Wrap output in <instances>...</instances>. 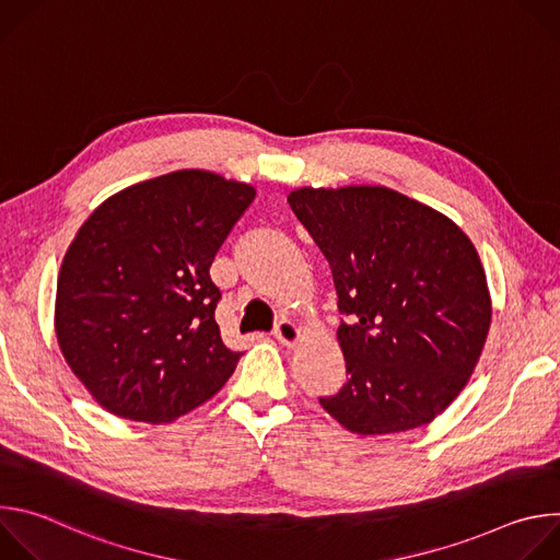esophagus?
Segmentation results:
<instances>
[{"label": "esophagus", "instance_id": "obj_1", "mask_svg": "<svg viewBox=\"0 0 560 560\" xmlns=\"http://www.w3.org/2000/svg\"><path fill=\"white\" fill-rule=\"evenodd\" d=\"M275 339L285 348H294L301 343V330L290 322H279L275 328Z\"/></svg>", "mask_w": 560, "mask_h": 560}]
</instances>
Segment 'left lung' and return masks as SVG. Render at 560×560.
I'll return each instance as SVG.
<instances>
[{"label":"left lung","mask_w":560,"mask_h":560,"mask_svg":"<svg viewBox=\"0 0 560 560\" xmlns=\"http://www.w3.org/2000/svg\"><path fill=\"white\" fill-rule=\"evenodd\" d=\"M296 219L330 264L348 381L318 398L346 430L396 434L434 421L483 352L492 299L469 236L383 186L299 188Z\"/></svg>","instance_id":"8db88e82"}]
</instances>
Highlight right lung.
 Instances as JSON below:
<instances>
[{
    "label": "right lung",
    "instance_id": "add662e5",
    "mask_svg": "<svg viewBox=\"0 0 560 560\" xmlns=\"http://www.w3.org/2000/svg\"><path fill=\"white\" fill-rule=\"evenodd\" d=\"M250 184L177 171L108 197L57 277L59 350L115 417L171 423L214 396L242 352L221 339L210 266L253 203Z\"/></svg>",
    "mask_w": 560,
    "mask_h": 560
}]
</instances>
